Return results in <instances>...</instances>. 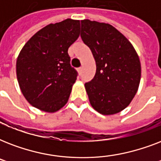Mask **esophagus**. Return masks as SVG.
Wrapping results in <instances>:
<instances>
[{
    "label": "esophagus",
    "mask_w": 161,
    "mask_h": 161,
    "mask_svg": "<svg viewBox=\"0 0 161 161\" xmlns=\"http://www.w3.org/2000/svg\"><path fill=\"white\" fill-rule=\"evenodd\" d=\"M78 72H79V73H82V70H83V68H82V67H80V68H78Z\"/></svg>",
    "instance_id": "esophagus-1"
}]
</instances>
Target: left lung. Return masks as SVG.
I'll return each instance as SVG.
<instances>
[{
  "label": "left lung",
  "instance_id": "obj_1",
  "mask_svg": "<svg viewBox=\"0 0 161 161\" xmlns=\"http://www.w3.org/2000/svg\"><path fill=\"white\" fill-rule=\"evenodd\" d=\"M81 37L96 63L95 75L85 83L91 105L103 115L121 112L131 103L140 85L141 66L137 53L110 24L83 20Z\"/></svg>",
  "mask_w": 161,
  "mask_h": 161
}]
</instances>
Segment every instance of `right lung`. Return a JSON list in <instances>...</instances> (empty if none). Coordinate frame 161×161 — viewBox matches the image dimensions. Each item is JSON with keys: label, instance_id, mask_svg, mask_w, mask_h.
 Instances as JSON below:
<instances>
[{"label": "right lung", "instance_id": "right-lung-1", "mask_svg": "<svg viewBox=\"0 0 161 161\" xmlns=\"http://www.w3.org/2000/svg\"><path fill=\"white\" fill-rule=\"evenodd\" d=\"M80 21L49 24L29 39L16 60L23 96L33 107L54 113L65 105L78 73L70 65L68 47L78 38Z\"/></svg>", "mask_w": 161, "mask_h": 161}]
</instances>
